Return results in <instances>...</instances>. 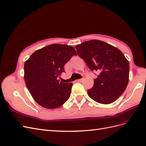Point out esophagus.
Returning a JSON list of instances; mask_svg holds the SVG:
<instances>
[{"label": "esophagus", "instance_id": "1", "mask_svg": "<svg viewBox=\"0 0 146 146\" xmlns=\"http://www.w3.org/2000/svg\"><path fill=\"white\" fill-rule=\"evenodd\" d=\"M83 80H84V78H81V79L77 80H76V82H82Z\"/></svg>", "mask_w": 146, "mask_h": 146}]
</instances>
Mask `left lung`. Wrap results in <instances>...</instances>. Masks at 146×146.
Instances as JSON below:
<instances>
[{"label": "left lung", "mask_w": 146, "mask_h": 146, "mask_svg": "<svg viewBox=\"0 0 146 146\" xmlns=\"http://www.w3.org/2000/svg\"><path fill=\"white\" fill-rule=\"evenodd\" d=\"M77 54L91 70L100 72L88 90L93 100L103 104L115 101L123 93L129 81V65L120 50L108 43L91 40L76 46Z\"/></svg>", "instance_id": "obj_1"}]
</instances>
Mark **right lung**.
I'll return each instance as SVG.
<instances>
[{
    "mask_svg": "<svg viewBox=\"0 0 146 146\" xmlns=\"http://www.w3.org/2000/svg\"><path fill=\"white\" fill-rule=\"evenodd\" d=\"M73 55L74 47L52 44L37 50L25 62L24 78L33 99L46 109L60 108L68 100L72 83L58 80Z\"/></svg>",
    "mask_w": 146,
    "mask_h": 146,
    "instance_id": "right-lung-1",
    "label": "right lung"
}]
</instances>
